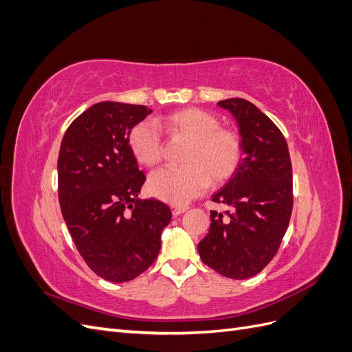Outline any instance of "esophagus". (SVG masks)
<instances>
[{
  "label": "esophagus",
  "mask_w": 352,
  "mask_h": 352,
  "mask_svg": "<svg viewBox=\"0 0 352 352\" xmlns=\"http://www.w3.org/2000/svg\"><path fill=\"white\" fill-rule=\"evenodd\" d=\"M188 210L186 206H172V212L173 216H180L182 212H185Z\"/></svg>",
  "instance_id": "obj_1"
}]
</instances>
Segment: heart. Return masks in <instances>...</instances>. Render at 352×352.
I'll return each mask as SVG.
<instances>
[{
	"label": "heart",
	"instance_id": "obj_1",
	"mask_svg": "<svg viewBox=\"0 0 352 352\" xmlns=\"http://www.w3.org/2000/svg\"><path fill=\"white\" fill-rule=\"evenodd\" d=\"M151 123H138L127 138L135 160L145 167H154L163 155L162 135L188 142L182 155L184 166L162 168L148 180V189L155 198L175 206L202 192L208 185L228 180L242 160L239 135L223 127L216 116L201 109H184L158 117Z\"/></svg>",
	"mask_w": 352,
	"mask_h": 352
}]
</instances>
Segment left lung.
Wrapping results in <instances>:
<instances>
[{"label": "left lung", "instance_id": "8db88e82", "mask_svg": "<svg viewBox=\"0 0 352 352\" xmlns=\"http://www.w3.org/2000/svg\"><path fill=\"white\" fill-rule=\"evenodd\" d=\"M236 119L245 157L211 201L232 208L211 211L198 243L202 263L230 279L260 273L278 252L292 214V164L285 136L267 116L243 98L217 102Z\"/></svg>", "mask_w": 352, "mask_h": 352}]
</instances>
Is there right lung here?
<instances>
[{"instance_id": "right-lung-1", "label": "right lung", "mask_w": 352, "mask_h": 352, "mask_svg": "<svg viewBox=\"0 0 352 352\" xmlns=\"http://www.w3.org/2000/svg\"><path fill=\"white\" fill-rule=\"evenodd\" d=\"M153 110L102 101L76 117L58 154V201L72 239L88 267L114 283L129 282L155 261L172 211L140 199L145 175L127 138Z\"/></svg>"}]
</instances>
